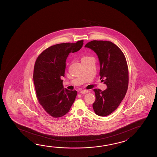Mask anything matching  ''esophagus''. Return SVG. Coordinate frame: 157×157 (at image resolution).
I'll return each instance as SVG.
<instances>
[{
	"label": "esophagus",
	"instance_id": "34e87169",
	"mask_svg": "<svg viewBox=\"0 0 157 157\" xmlns=\"http://www.w3.org/2000/svg\"><path fill=\"white\" fill-rule=\"evenodd\" d=\"M88 93V91H87V90H82V91H80V93L82 94H86Z\"/></svg>",
	"mask_w": 157,
	"mask_h": 157
}]
</instances>
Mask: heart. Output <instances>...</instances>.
<instances>
[{
    "label": "heart",
    "mask_w": 157,
    "mask_h": 157,
    "mask_svg": "<svg viewBox=\"0 0 157 157\" xmlns=\"http://www.w3.org/2000/svg\"><path fill=\"white\" fill-rule=\"evenodd\" d=\"M87 58V57H83V58H82V59H83V58Z\"/></svg>",
    "instance_id": "obj_1"
}]
</instances>
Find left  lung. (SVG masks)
Wrapping results in <instances>:
<instances>
[{
  "instance_id": "left-lung-1",
  "label": "left lung",
  "mask_w": 157,
  "mask_h": 157,
  "mask_svg": "<svg viewBox=\"0 0 157 157\" xmlns=\"http://www.w3.org/2000/svg\"><path fill=\"white\" fill-rule=\"evenodd\" d=\"M85 47L97 54L100 63V80L107 89H94L96 99L93 104L97 115L104 117L117 109L127 92L128 70L125 56L116 45L108 41L93 40Z\"/></svg>"
}]
</instances>
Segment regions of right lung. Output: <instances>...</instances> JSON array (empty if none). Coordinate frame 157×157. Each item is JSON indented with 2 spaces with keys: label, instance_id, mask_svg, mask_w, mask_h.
<instances>
[{
  "label": "right lung",
  "instance_id": "obj_1",
  "mask_svg": "<svg viewBox=\"0 0 157 157\" xmlns=\"http://www.w3.org/2000/svg\"><path fill=\"white\" fill-rule=\"evenodd\" d=\"M83 41L54 45L37 58L33 74L37 98L47 113L54 118L67 114L77 95L76 90L64 89L61 77L64 76L68 56L80 50Z\"/></svg>",
  "mask_w": 157,
  "mask_h": 157
}]
</instances>
